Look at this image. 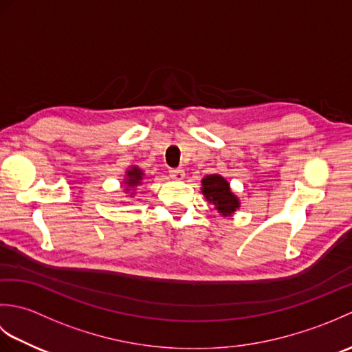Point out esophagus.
<instances>
[{"instance_id": "34e87169", "label": "esophagus", "mask_w": 352, "mask_h": 352, "mask_svg": "<svg viewBox=\"0 0 352 352\" xmlns=\"http://www.w3.org/2000/svg\"><path fill=\"white\" fill-rule=\"evenodd\" d=\"M169 175H170V178H174V180H183L184 170L182 168H174V169L169 170Z\"/></svg>"}]
</instances>
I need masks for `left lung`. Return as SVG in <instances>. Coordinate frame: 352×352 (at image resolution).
I'll use <instances>...</instances> for the list:
<instances>
[{"mask_svg": "<svg viewBox=\"0 0 352 352\" xmlns=\"http://www.w3.org/2000/svg\"><path fill=\"white\" fill-rule=\"evenodd\" d=\"M203 183V193L216 206V210H219L223 216L233 213L239 207V199L230 190V184L223 180L221 175H207L204 177Z\"/></svg>", "mask_w": 352, "mask_h": 352, "instance_id": "1", "label": "left lung"}]
</instances>
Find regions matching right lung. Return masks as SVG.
Masks as SVG:
<instances>
[{
	"mask_svg": "<svg viewBox=\"0 0 352 352\" xmlns=\"http://www.w3.org/2000/svg\"><path fill=\"white\" fill-rule=\"evenodd\" d=\"M142 177H144V172H142L139 168L134 166L130 170H126V178H125L124 184L129 186V188H134V186L140 184ZM126 190H129V189H126Z\"/></svg>",
	"mask_w": 352,
	"mask_h": 352,
	"instance_id": "right-lung-1",
	"label": "right lung"
}]
</instances>
